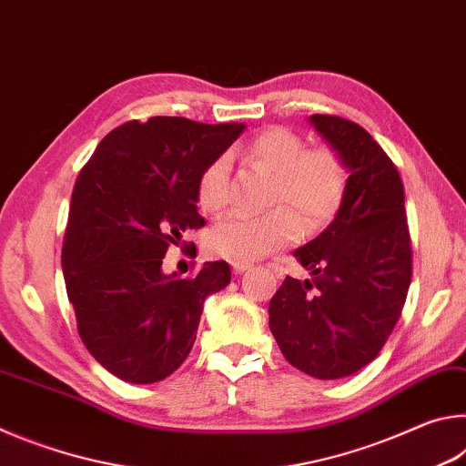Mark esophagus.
Returning a JSON list of instances; mask_svg holds the SVG:
<instances>
[{"mask_svg": "<svg viewBox=\"0 0 466 466\" xmlns=\"http://www.w3.org/2000/svg\"><path fill=\"white\" fill-rule=\"evenodd\" d=\"M250 263H232V271L236 273V275H240V273H244V271H248L250 269Z\"/></svg>", "mask_w": 466, "mask_h": 466, "instance_id": "1", "label": "esophagus"}]
</instances>
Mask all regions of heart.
<instances>
[{
    "label": "heart",
    "mask_w": 466,
    "mask_h": 466,
    "mask_svg": "<svg viewBox=\"0 0 466 466\" xmlns=\"http://www.w3.org/2000/svg\"><path fill=\"white\" fill-rule=\"evenodd\" d=\"M244 160L275 175L271 203L288 205L265 216L232 214L211 228L208 247L236 263L257 261L294 242L299 222L309 232L333 222L347 191V170L335 149L312 147L288 127H267L236 149ZM230 199V157L216 156L197 180V201L209 214L222 211ZM297 215L294 217L293 214Z\"/></svg>",
    "instance_id": "heart-1"
}]
</instances>
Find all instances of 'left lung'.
I'll return each mask as SVG.
<instances>
[{
  "instance_id": "8db88e82",
  "label": "left lung",
  "mask_w": 466,
  "mask_h": 466,
  "mask_svg": "<svg viewBox=\"0 0 466 466\" xmlns=\"http://www.w3.org/2000/svg\"><path fill=\"white\" fill-rule=\"evenodd\" d=\"M341 156L345 199L333 222L294 257L312 279L286 278L269 302V327L291 366L335 380L380 353L403 312L411 283V236L403 180L358 123L309 119Z\"/></svg>"
}]
</instances>
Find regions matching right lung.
Wrapping results in <instances>:
<instances>
[{
  "label": "right lung",
  "instance_id": "add662e5",
  "mask_svg": "<svg viewBox=\"0 0 466 466\" xmlns=\"http://www.w3.org/2000/svg\"><path fill=\"white\" fill-rule=\"evenodd\" d=\"M242 131V123L183 116L129 121L77 175L61 250L67 298L92 358L125 382L175 372L195 343L205 298L232 279L226 261L180 279L162 271V258L205 226L197 180Z\"/></svg>",
  "mask_w": 466,
  "mask_h": 466
}]
</instances>
